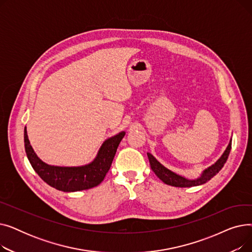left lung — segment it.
<instances>
[{"label":"left lung","mask_w":252,"mask_h":252,"mask_svg":"<svg viewBox=\"0 0 252 252\" xmlns=\"http://www.w3.org/2000/svg\"><path fill=\"white\" fill-rule=\"evenodd\" d=\"M231 147H232V140L230 141L227 149L224 150V152L222 153L220 159L215 164L206 168L202 173L201 177H199L196 180H188L180 175H177L176 173H174V171H171V170L167 169L166 167H164L152 154L147 153V155L149 158V162H150V166H151L152 170L164 184L169 185V186H174V187L186 188V187L199 186V185L205 184L211 178H214L221 169L223 164L226 163L228 157H229V154H230V151H231Z\"/></svg>","instance_id":"obj_1"}]
</instances>
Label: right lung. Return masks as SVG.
<instances>
[{
  "instance_id": "obj_1",
  "label": "right lung",
  "mask_w": 252,
  "mask_h": 252,
  "mask_svg": "<svg viewBox=\"0 0 252 252\" xmlns=\"http://www.w3.org/2000/svg\"><path fill=\"white\" fill-rule=\"evenodd\" d=\"M125 135V131H122L106 140L95 159L83 166H54L42 161L31 146L26 127H24V147L32 168L44 182L59 191L75 192L94 188L104 180Z\"/></svg>"
}]
</instances>
